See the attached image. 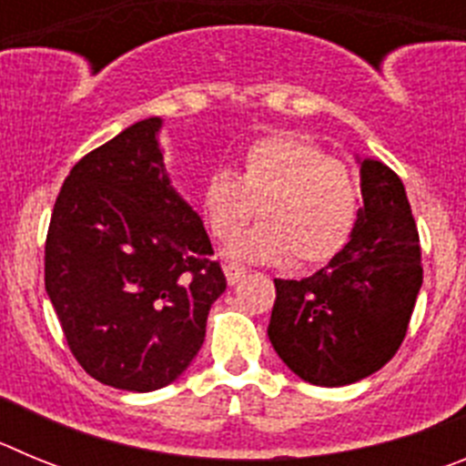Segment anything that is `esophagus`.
<instances>
[{
  "label": "esophagus",
  "instance_id": "esophagus-1",
  "mask_svg": "<svg viewBox=\"0 0 466 466\" xmlns=\"http://www.w3.org/2000/svg\"><path fill=\"white\" fill-rule=\"evenodd\" d=\"M224 275H226V282L233 287V284H238L242 278H245L247 270L242 268V266H236V263H224Z\"/></svg>",
  "mask_w": 466,
  "mask_h": 466
}]
</instances>
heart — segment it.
I'll return each mask as SVG.
<instances>
[{
	"label": "heart",
	"instance_id": "obj_1",
	"mask_svg": "<svg viewBox=\"0 0 466 466\" xmlns=\"http://www.w3.org/2000/svg\"><path fill=\"white\" fill-rule=\"evenodd\" d=\"M355 179L315 142L270 135L242 154L240 172L214 170L200 191L205 224L217 240L236 238L247 221L261 224L230 245L242 261L317 266L348 245L357 221Z\"/></svg>",
	"mask_w": 466,
	"mask_h": 466
}]
</instances>
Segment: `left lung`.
Segmentation results:
<instances>
[{
  "label": "left lung",
  "instance_id": "left-lung-1",
  "mask_svg": "<svg viewBox=\"0 0 466 466\" xmlns=\"http://www.w3.org/2000/svg\"><path fill=\"white\" fill-rule=\"evenodd\" d=\"M364 205L348 245L303 279H275L268 339L300 380L340 387L392 360L422 287L420 238L397 172L360 167Z\"/></svg>",
  "mask_w": 466,
  "mask_h": 466
}]
</instances>
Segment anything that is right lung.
I'll list each match as a JSON object with an SVG mask.
<instances>
[{
    "label": "right lung",
    "instance_id": "right-lung-1",
    "mask_svg": "<svg viewBox=\"0 0 466 466\" xmlns=\"http://www.w3.org/2000/svg\"><path fill=\"white\" fill-rule=\"evenodd\" d=\"M158 116L86 154L57 193L44 279L84 371L127 392L182 376L226 278L203 221L170 184Z\"/></svg>",
    "mask_w": 466,
    "mask_h": 466
}]
</instances>
